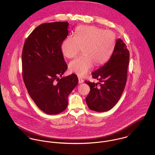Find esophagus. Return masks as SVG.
<instances>
[{
  "label": "esophagus",
  "mask_w": 155,
  "mask_h": 155,
  "mask_svg": "<svg viewBox=\"0 0 155 155\" xmlns=\"http://www.w3.org/2000/svg\"><path fill=\"white\" fill-rule=\"evenodd\" d=\"M78 80H79V84H82L84 82V80L81 78H79Z\"/></svg>",
  "instance_id": "1"
}]
</instances>
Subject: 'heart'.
<instances>
[{
    "label": "heart",
    "instance_id": "heart-1",
    "mask_svg": "<svg viewBox=\"0 0 155 155\" xmlns=\"http://www.w3.org/2000/svg\"><path fill=\"white\" fill-rule=\"evenodd\" d=\"M116 42V35L109 30H103L96 26L79 27L74 37L68 36L63 41L61 49L67 58L75 57L82 49L83 56L69 64V70L82 77L92 69L94 64H104L110 57Z\"/></svg>",
    "mask_w": 155,
    "mask_h": 155
}]
</instances>
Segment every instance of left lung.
<instances>
[{
    "instance_id": "obj_1",
    "label": "left lung",
    "mask_w": 155,
    "mask_h": 155,
    "mask_svg": "<svg viewBox=\"0 0 155 155\" xmlns=\"http://www.w3.org/2000/svg\"><path fill=\"white\" fill-rule=\"evenodd\" d=\"M130 52L120 38L117 39L109 60L92 73V78L100 81L97 84L85 81L90 87L86 98L89 109L98 112L109 110L118 102L124 90L127 79Z\"/></svg>"
}]
</instances>
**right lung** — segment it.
I'll use <instances>...</instances> for the list:
<instances>
[{
	"label": "right lung",
	"mask_w": 155,
	"mask_h": 155,
	"mask_svg": "<svg viewBox=\"0 0 155 155\" xmlns=\"http://www.w3.org/2000/svg\"><path fill=\"white\" fill-rule=\"evenodd\" d=\"M67 22L44 23L26 39L22 49V78L36 106L45 113L64 110L68 97L78 84L75 74L60 79L67 68L61 46L68 36Z\"/></svg>",
	"instance_id": "add662e5"
}]
</instances>
